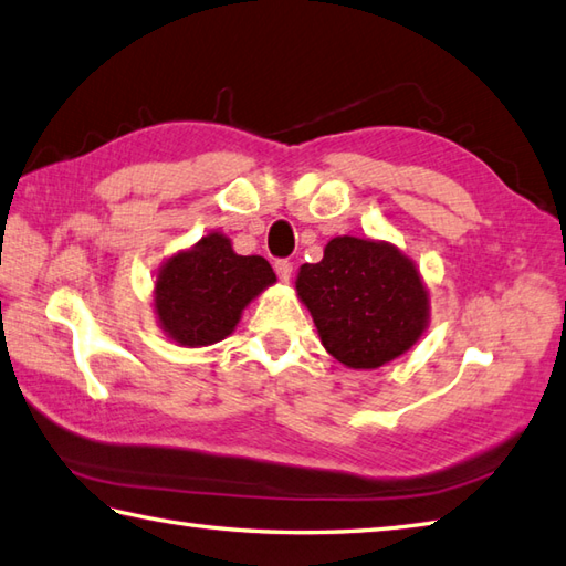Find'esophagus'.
I'll use <instances>...</instances> for the list:
<instances>
[{
  "label": "esophagus",
  "mask_w": 566,
  "mask_h": 566,
  "mask_svg": "<svg viewBox=\"0 0 566 566\" xmlns=\"http://www.w3.org/2000/svg\"><path fill=\"white\" fill-rule=\"evenodd\" d=\"M273 266H275V273H279L281 281H291V275H293V263L291 261L279 259L273 263Z\"/></svg>",
  "instance_id": "obj_1"
}]
</instances>
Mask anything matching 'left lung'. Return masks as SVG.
<instances>
[{
	"label": "left lung",
	"mask_w": 566,
	"mask_h": 566,
	"mask_svg": "<svg viewBox=\"0 0 566 566\" xmlns=\"http://www.w3.org/2000/svg\"><path fill=\"white\" fill-rule=\"evenodd\" d=\"M297 295L325 349L349 368H376L408 352L428 322V291L402 253L337 237L297 273Z\"/></svg>",
	"instance_id": "1"
}]
</instances>
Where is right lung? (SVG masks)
<instances>
[{
	"label": "right lung",
	"mask_w": 566,
	"mask_h": 566,
	"mask_svg": "<svg viewBox=\"0 0 566 566\" xmlns=\"http://www.w3.org/2000/svg\"><path fill=\"white\" fill-rule=\"evenodd\" d=\"M273 281L275 273L263 256H239L222 234L202 237L158 275L160 327L182 347H207L232 334L241 310Z\"/></svg>",
	"instance_id": "add662e5"
}]
</instances>
